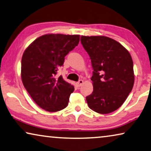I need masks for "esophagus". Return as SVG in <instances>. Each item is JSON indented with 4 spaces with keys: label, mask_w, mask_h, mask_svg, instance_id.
<instances>
[{
    "label": "esophagus",
    "mask_w": 151,
    "mask_h": 151,
    "mask_svg": "<svg viewBox=\"0 0 151 151\" xmlns=\"http://www.w3.org/2000/svg\"><path fill=\"white\" fill-rule=\"evenodd\" d=\"M83 83V80H79L78 82L76 83V86H77V87H81Z\"/></svg>",
    "instance_id": "obj_1"
}]
</instances>
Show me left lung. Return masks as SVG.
Instances as JSON below:
<instances>
[{
	"label": "left lung",
	"instance_id": "1",
	"mask_svg": "<svg viewBox=\"0 0 151 151\" xmlns=\"http://www.w3.org/2000/svg\"><path fill=\"white\" fill-rule=\"evenodd\" d=\"M81 42L93 70V91L86 97L87 104L98 113H111L124 103L133 88L131 55L119 42L104 36H81Z\"/></svg>",
	"mask_w": 151,
	"mask_h": 151
}]
</instances>
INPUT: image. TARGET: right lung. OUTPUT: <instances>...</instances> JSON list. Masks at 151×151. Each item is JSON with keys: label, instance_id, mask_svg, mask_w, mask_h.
I'll return each mask as SVG.
<instances>
[{"label": "right lung", "instance_id": "1", "mask_svg": "<svg viewBox=\"0 0 151 151\" xmlns=\"http://www.w3.org/2000/svg\"><path fill=\"white\" fill-rule=\"evenodd\" d=\"M79 35L49 34L41 36L27 47L22 58L21 76L36 104L49 112H57L68 104L73 85L56 76L64 57L79 42Z\"/></svg>", "mask_w": 151, "mask_h": 151}]
</instances>
